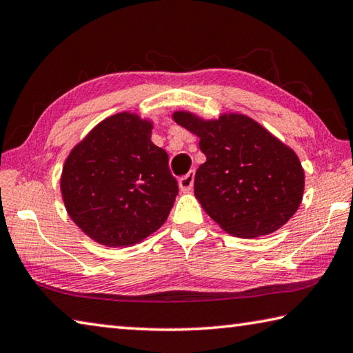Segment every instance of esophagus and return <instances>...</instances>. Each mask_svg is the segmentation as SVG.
I'll return each mask as SVG.
<instances>
[{
	"label": "esophagus",
	"instance_id": "34e87169",
	"mask_svg": "<svg viewBox=\"0 0 353 353\" xmlns=\"http://www.w3.org/2000/svg\"><path fill=\"white\" fill-rule=\"evenodd\" d=\"M194 180H195V172L190 170L188 175L180 178V189L181 192H189L190 189L194 188Z\"/></svg>",
	"mask_w": 353,
	"mask_h": 353
}]
</instances>
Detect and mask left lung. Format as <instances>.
Returning a JSON list of instances; mask_svg holds the SVG:
<instances>
[{
    "label": "left lung",
    "mask_w": 353,
    "mask_h": 353,
    "mask_svg": "<svg viewBox=\"0 0 353 353\" xmlns=\"http://www.w3.org/2000/svg\"><path fill=\"white\" fill-rule=\"evenodd\" d=\"M172 117L200 138L206 163L195 173L194 194L221 230L256 239L277 231L293 217L305 186L294 150L240 113L203 119L180 110Z\"/></svg>",
    "instance_id": "8db88e82"
}]
</instances>
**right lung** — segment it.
I'll return each instance as SVG.
<instances>
[{
    "mask_svg": "<svg viewBox=\"0 0 353 353\" xmlns=\"http://www.w3.org/2000/svg\"><path fill=\"white\" fill-rule=\"evenodd\" d=\"M152 130L150 119L122 111L99 122L68 154L61 199L71 220L97 243L133 246L169 217L178 184Z\"/></svg>",
    "mask_w": 353,
    "mask_h": 353,
    "instance_id": "1",
    "label": "right lung"
}]
</instances>
